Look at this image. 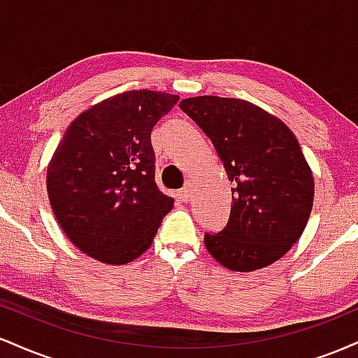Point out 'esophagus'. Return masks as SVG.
Segmentation results:
<instances>
[{
  "label": "esophagus",
  "mask_w": 358,
  "mask_h": 358,
  "mask_svg": "<svg viewBox=\"0 0 358 358\" xmlns=\"http://www.w3.org/2000/svg\"><path fill=\"white\" fill-rule=\"evenodd\" d=\"M190 195H192V185L187 183L182 190L178 192V199L182 200V202H188V200H190Z\"/></svg>",
  "instance_id": "obj_1"
}]
</instances>
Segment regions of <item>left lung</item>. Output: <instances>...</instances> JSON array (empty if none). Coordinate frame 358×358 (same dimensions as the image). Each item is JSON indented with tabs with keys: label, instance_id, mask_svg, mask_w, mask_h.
<instances>
[{
	"label": "left lung",
	"instance_id": "8db88e82",
	"mask_svg": "<svg viewBox=\"0 0 358 358\" xmlns=\"http://www.w3.org/2000/svg\"><path fill=\"white\" fill-rule=\"evenodd\" d=\"M180 109L210 138L234 183L227 225L205 234V248L237 273L276 262L299 239L313 207V175L298 139L248 101L200 96Z\"/></svg>",
	"mask_w": 358,
	"mask_h": 358
}]
</instances>
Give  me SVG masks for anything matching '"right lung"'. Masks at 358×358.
<instances>
[{
  "label": "right lung",
  "instance_id": "obj_1",
  "mask_svg": "<svg viewBox=\"0 0 358 358\" xmlns=\"http://www.w3.org/2000/svg\"><path fill=\"white\" fill-rule=\"evenodd\" d=\"M178 96L127 90L71 122L47 171V192L62 231L106 264L146 252L173 199L155 182L151 131Z\"/></svg>",
  "mask_w": 358,
  "mask_h": 358
}]
</instances>
